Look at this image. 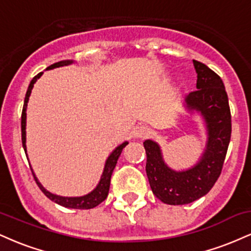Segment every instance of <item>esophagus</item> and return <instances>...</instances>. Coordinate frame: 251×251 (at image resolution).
I'll list each match as a JSON object with an SVG mask.
<instances>
[{
    "label": "esophagus",
    "instance_id": "1",
    "mask_svg": "<svg viewBox=\"0 0 251 251\" xmlns=\"http://www.w3.org/2000/svg\"><path fill=\"white\" fill-rule=\"evenodd\" d=\"M150 133H151V129H150L148 126L144 125L135 126L133 131H132V135H133L134 138H146L149 137Z\"/></svg>",
    "mask_w": 251,
    "mask_h": 251
}]
</instances>
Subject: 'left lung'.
Listing matches in <instances>:
<instances>
[{
  "mask_svg": "<svg viewBox=\"0 0 251 251\" xmlns=\"http://www.w3.org/2000/svg\"><path fill=\"white\" fill-rule=\"evenodd\" d=\"M197 91L185 98L186 108L198 112L205 123V150L192 168L176 171L166 165L162 150L153 140L144 142L146 175L155 197L170 205H183L203 197L220 177L231 137V114L222 79L204 63L194 60Z\"/></svg>",
  "mask_w": 251,
  "mask_h": 251,
  "instance_id": "obj_1",
  "label": "left lung"
}]
</instances>
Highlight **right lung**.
Instances as JSON below:
<instances>
[{"label":"right lung","mask_w":251,"mask_h":251,"mask_svg":"<svg viewBox=\"0 0 251 251\" xmlns=\"http://www.w3.org/2000/svg\"><path fill=\"white\" fill-rule=\"evenodd\" d=\"M71 63H73L72 60H63V61H59V62L53 63V65H50V67H47V70H53V68L62 67V66L71 65ZM41 75H42V72L41 73L37 74V75L34 76L33 80L30 81L29 86H28L27 93H25L24 109H22V116H21L22 146H24V149H25V155H27V146H25V119H27V113H25V111H27V103H28V100H29L31 89H33V87H34V83L36 82V80L39 79ZM127 144H128V142H124L123 144H120V145L117 146L116 150H114V151L108 155L107 160H106V164H105V168H103L101 178H100V181H99V184L97 185V188L94 189L93 191L89 192V194L81 196V197H62V196H57V195L51 194V192L47 191V190L43 188V186L41 185V183L37 180V178L35 177V174H34L31 168H30V170H31V172H33L34 179H35L37 186H39L40 190H41L43 194L47 196L50 201H53L54 203L59 204V205H61V206H65V208H71V209L86 210V209L96 208L97 205H99V204L101 203V201H105L106 197H107L108 190H109V184H111L112 172H113L114 168H116L117 162H118V159H119V155L122 154L123 149L125 148Z\"/></svg>","instance_id":"add662e5"}]
</instances>
